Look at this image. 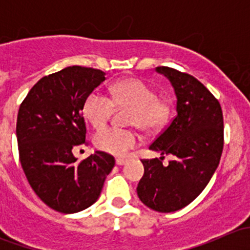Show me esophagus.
Returning <instances> with one entry per match:
<instances>
[{"label":"esophagus","mask_w":250,"mask_h":250,"mask_svg":"<svg viewBox=\"0 0 250 250\" xmlns=\"http://www.w3.org/2000/svg\"><path fill=\"white\" fill-rule=\"evenodd\" d=\"M125 163H127V160H125V158H117V160H116V165L117 166H123L125 165Z\"/></svg>","instance_id":"esophagus-1"}]
</instances>
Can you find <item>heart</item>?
I'll list each match as a JSON object with an SVG mask.
<instances>
[{"mask_svg": "<svg viewBox=\"0 0 250 250\" xmlns=\"http://www.w3.org/2000/svg\"><path fill=\"white\" fill-rule=\"evenodd\" d=\"M115 106H130L128 123L145 132H153L168 122L172 106L167 99L158 98L156 90L139 78H125L110 87V98L94 90L83 104V115L94 128L106 125ZM140 137L133 129L106 127L94 135L99 150L115 156H125L139 144Z\"/></svg>", "mask_w": 250, "mask_h": 250, "instance_id": "obj_1", "label": "heart"}]
</instances>
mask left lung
I'll list each match as a JSON object with an SVG mask.
<instances>
[{"instance_id":"1","label":"left lung","mask_w":250,"mask_h":250,"mask_svg":"<svg viewBox=\"0 0 250 250\" xmlns=\"http://www.w3.org/2000/svg\"><path fill=\"white\" fill-rule=\"evenodd\" d=\"M156 70L172 83L176 116L148 148L172 155L173 160L167 167L158 158L141 160L145 173L137 192L148 208L170 213L192 202L218 168L224 118L220 103L197 78L173 67Z\"/></svg>"}]
</instances>
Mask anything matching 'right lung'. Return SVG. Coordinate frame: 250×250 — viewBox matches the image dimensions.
Returning a JSON list of instances; mask_svg holds the SVG:
<instances>
[{
	"instance_id": "obj_1",
	"label": "right lung",
	"mask_w": 250,
	"mask_h": 250,
	"mask_svg": "<svg viewBox=\"0 0 250 250\" xmlns=\"http://www.w3.org/2000/svg\"><path fill=\"white\" fill-rule=\"evenodd\" d=\"M105 81L102 70L69 66L42 77L20 104L19 160L37 196L54 210L71 214L99 198L115 158L103 151L77 162L72 148L85 144L83 104Z\"/></svg>"
}]
</instances>
